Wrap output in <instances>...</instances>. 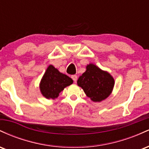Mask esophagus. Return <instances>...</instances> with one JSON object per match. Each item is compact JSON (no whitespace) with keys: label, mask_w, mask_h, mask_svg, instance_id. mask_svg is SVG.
I'll return each mask as SVG.
<instances>
[{"label":"esophagus","mask_w":149,"mask_h":149,"mask_svg":"<svg viewBox=\"0 0 149 149\" xmlns=\"http://www.w3.org/2000/svg\"><path fill=\"white\" fill-rule=\"evenodd\" d=\"M71 78L73 80V81L76 83L77 81V79H78V77H77L76 75H73V76H71Z\"/></svg>","instance_id":"1"}]
</instances>
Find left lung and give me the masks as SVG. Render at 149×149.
<instances>
[{
  "label": "left lung",
  "mask_w": 149,
  "mask_h": 149,
  "mask_svg": "<svg viewBox=\"0 0 149 149\" xmlns=\"http://www.w3.org/2000/svg\"><path fill=\"white\" fill-rule=\"evenodd\" d=\"M77 84L92 102H100L111 94L115 80L109 72L90 63L87 65L86 71L78 78Z\"/></svg>",
  "instance_id": "obj_1"
}]
</instances>
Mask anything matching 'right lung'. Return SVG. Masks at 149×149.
<instances>
[{
	"label": "right lung",
	"instance_id": "obj_1",
	"mask_svg": "<svg viewBox=\"0 0 149 149\" xmlns=\"http://www.w3.org/2000/svg\"><path fill=\"white\" fill-rule=\"evenodd\" d=\"M73 83V80L70 77L59 72V70L50 64L40 80L39 88L42 96L46 99L55 100L65 88Z\"/></svg>",
	"mask_w": 149,
	"mask_h": 149
}]
</instances>
